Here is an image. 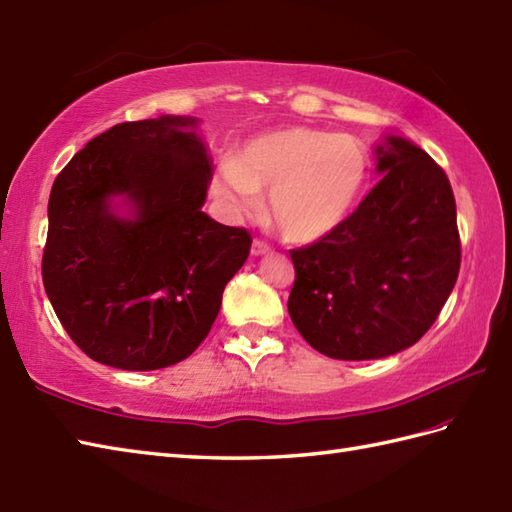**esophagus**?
<instances>
[{
	"mask_svg": "<svg viewBox=\"0 0 512 512\" xmlns=\"http://www.w3.org/2000/svg\"><path fill=\"white\" fill-rule=\"evenodd\" d=\"M271 252V247L267 243L260 241V238H256V241L252 243V256H267Z\"/></svg>",
	"mask_w": 512,
	"mask_h": 512,
	"instance_id": "34e87169",
	"label": "esophagus"
}]
</instances>
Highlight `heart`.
Instances as JSON below:
<instances>
[{"label":"heart","instance_id":"heart-1","mask_svg":"<svg viewBox=\"0 0 512 512\" xmlns=\"http://www.w3.org/2000/svg\"><path fill=\"white\" fill-rule=\"evenodd\" d=\"M372 160L361 140L313 127L258 135L212 175V192L232 214L258 210L269 195V219L293 245H313L352 219L366 197Z\"/></svg>","mask_w":512,"mask_h":512}]
</instances>
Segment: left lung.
<instances>
[{"label":"left lung","mask_w":512,"mask_h":512,"mask_svg":"<svg viewBox=\"0 0 512 512\" xmlns=\"http://www.w3.org/2000/svg\"><path fill=\"white\" fill-rule=\"evenodd\" d=\"M374 153L383 177L352 219L291 252V322L317 352L344 361L414 346L460 271L456 199L445 170L399 135H385Z\"/></svg>","instance_id":"8db88e82"}]
</instances>
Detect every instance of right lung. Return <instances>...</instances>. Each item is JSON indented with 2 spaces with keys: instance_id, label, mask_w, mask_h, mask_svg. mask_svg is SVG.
Wrapping results in <instances>:
<instances>
[{
  "instance_id": "obj_1",
  "label": "right lung",
  "mask_w": 512,
  "mask_h": 512,
  "mask_svg": "<svg viewBox=\"0 0 512 512\" xmlns=\"http://www.w3.org/2000/svg\"><path fill=\"white\" fill-rule=\"evenodd\" d=\"M212 162L199 120L160 116L100 133L56 177L43 287L87 357L160 370L190 357L252 236L203 212Z\"/></svg>"
}]
</instances>
